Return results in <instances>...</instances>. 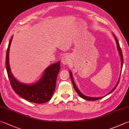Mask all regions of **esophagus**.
<instances>
[{
    "label": "esophagus",
    "mask_w": 129,
    "mask_h": 129,
    "mask_svg": "<svg viewBox=\"0 0 129 129\" xmlns=\"http://www.w3.org/2000/svg\"><path fill=\"white\" fill-rule=\"evenodd\" d=\"M70 62V58L67 55H64L61 58V62L63 64H67L69 63Z\"/></svg>",
    "instance_id": "1"
}]
</instances>
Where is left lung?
Segmentation results:
<instances>
[{
	"mask_svg": "<svg viewBox=\"0 0 129 129\" xmlns=\"http://www.w3.org/2000/svg\"><path fill=\"white\" fill-rule=\"evenodd\" d=\"M113 35H114V37H115L116 44H117V49H118V52H119V54H120V57H121V69H122V67L123 66V56H122V51H121V48H120V44H119V43H118V40H117V38H116V36H115V35L113 34ZM70 78H71V81H72V82L73 86H74V89H75V91H76L77 92V93L79 94V95L80 97H81L82 98L85 99V100H87V101H93L99 100V99H102V98H103V96H102V97H90V96H87L85 95H84L83 94H82V93H81V92H80V91L78 89V88H77V87H76V85H75V83L74 81V78H73L71 72H70ZM119 80H120V78H119V80H118V82H117V84L116 85V86H115V87H114V88H113L112 90H111L108 94H110L111 93H112V91L114 90H115V89L116 88V87H117V85L118 84Z\"/></svg>",
	"mask_w": 129,
	"mask_h": 129,
	"instance_id": "8db88e82",
	"label": "left lung"
}]
</instances>
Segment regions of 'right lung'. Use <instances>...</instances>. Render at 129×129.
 <instances>
[{
    "mask_svg": "<svg viewBox=\"0 0 129 129\" xmlns=\"http://www.w3.org/2000/svg\"><path fill=\"white\" fill-rule=\"evenodd\" d=\"M13 36L9 41L6 60L7 74L12 89L19 96L30 102L38 104L47 102L50 100L55 90L57 76L60 67V62L48 67L44 72L42 78L36 83L30 85L21 83L13 76L9 63V48Z\"/></svg>",
    "mask_w": 129,
    "mask_h": 129,
    "instance_id": "1",
    "label": "right lung"
}]
</instances>
